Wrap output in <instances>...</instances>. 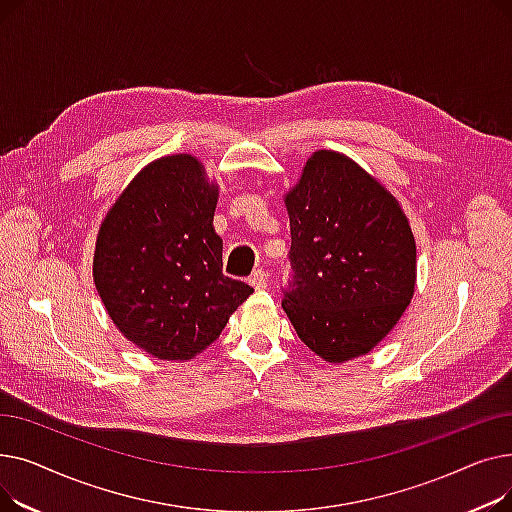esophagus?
Masks as SVG:
<instances>
[{
  "instance_id": "esophagus-1",
  "label": "esophagus",
  "mask_w": 512,
  "mask_h": 512,
  "mask_svg": "<svg viewBox=\"0 0 512 512\" xmlns=\"http://www.w3.org/2000/svg\"><path fill=\"white\" fill-rule=\"evenodd\" d=\"M249 284H251L255 290H261V288H265V286H267V276H265V272H261V270H255V272L251 274V278H249Z\"/></svg>"
}]
</instances>
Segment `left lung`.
<instances>
[{
	"label": "left lung",
	"mask_w": 512,
	"mask_h": 512,
	"mask_svg": "<svg viewBox=\"0 0 512 512\" xmlns=\"http://www.w3.org/2000/svg\"><path fill=\"white\" fill-rule=\"evenodd\" d=\"M292 280L282 307L330 363L369 353L409 307L417 249L407 215L353 159L315 151L288 191Z\"/></svg>",
	"instance_id": "1"
}]
</instances>
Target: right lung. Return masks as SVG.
Segmentation results:
<instances>
[{"mask_svg": "<svg viewBox=\"0 0 512 512\" xmlns=\"http://www.w3.org/2000/svg\"><path fill=\"white\" fill-rule=\"evenodd\" d=\"M218 186L193 155L151 161L107 211L93 280L116 328L145 353L186 361L218 338L253 288L222 274Z\"/></svg>", "mask_w": 512, "mask_h": 512, "instance_id": "1", "label": "right lung"}]
</instances>
